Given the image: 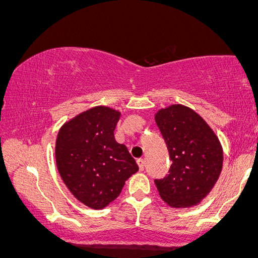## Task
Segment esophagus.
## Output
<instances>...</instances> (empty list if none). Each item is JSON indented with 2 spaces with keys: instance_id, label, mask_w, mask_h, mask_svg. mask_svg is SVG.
I'll list each match as a JSON object with an SVG mask.
<instances>
[{
  "instance_id": "34e87169",
  "label": "esophagus",
  "mask_w": 258,
  "mask_h": 258,
  "mask_svg": "<svg viewBox=\"0 0 258 258\" xmlns=\"http://www.w3.org/2000/svg\"><path fill=\"white\" fill-rule=\"evenodd\" d=\"M137 164H138V167H140V171H143L144 170V166H145V163L143 159H138L137 160Z\"/></svg>"
}]
</instances>
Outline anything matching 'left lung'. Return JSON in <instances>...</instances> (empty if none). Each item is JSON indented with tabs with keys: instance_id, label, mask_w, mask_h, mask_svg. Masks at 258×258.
<instances>
[{
	"instance_id": "left-lung-1",
	"label": "left lung",
	"mask_w": 258,
	"mask_h": 258,
	"mask_svg": "<svg viewBox=\"0 0 258 258\" xmlns=\"http://www.w3.org/2000/svg\"><path fill=\"white\" fill-rule=\"evenodd\" d=\"M169 150V174L156 179L163 201L172 208L199 205L221 174L223 150L207 122L184 104H171L155 114Z\"/></svg>"
}]
</instances>
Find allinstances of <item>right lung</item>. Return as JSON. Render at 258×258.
Returning <instances> with one entry per match:
<instances>
[{"label": "right lung", "mask_w": 258, "mask_h": 258, "mask_svg": "<svg viewBox=\"0 0 258 258\" xmlns=\"http://www.w3.org/2000/svg\"><path fill=\"white\" fill-rule=\"evenodd\" d=\"M121 113L96 106L65 122L55 140V163L70 192L93 210L120 196L125 180L138 171L125 145L115 141Z\"/></svg>", "instance_id": "right-lung-1"}]
</instances>
